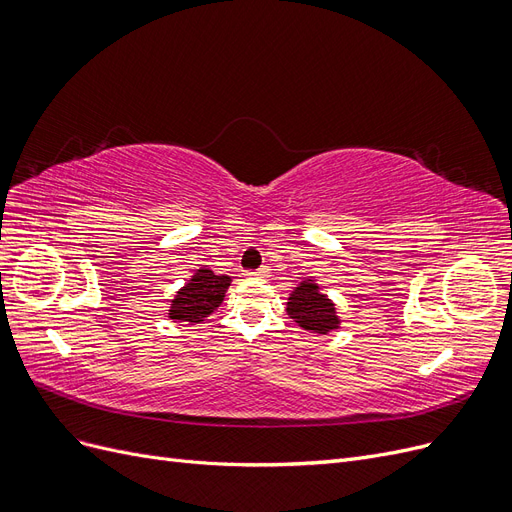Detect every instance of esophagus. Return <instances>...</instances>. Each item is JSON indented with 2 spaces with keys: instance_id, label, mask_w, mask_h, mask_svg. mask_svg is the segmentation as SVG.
<instances>
[{
  "instance_id": "obj_1",
  "label": "esophagus",
  "mask_w": 512,
  "mask_h": 512,
  "mask_svg": "<svg viewBox=\"0 0 512 512\" xmlns=\"http://www.w3.org/2000/svg\"><path fill=\"white\" fill-rule=\"evenodd\" d=\"M250 275H254V277H267V275H269V269L262 267V269H258V271H252Z\"/></svg>"
}]
</instances>
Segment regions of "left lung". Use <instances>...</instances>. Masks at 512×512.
<instances>
[{
    "mask_svg": "<svg viewBox=\"0 0 512 512\" xmlns=\"http://www.w3.org/2000/svg\"><path fill=\"white\" fill-rule=\"evenodd\" d=\"M288 318L307 333L327 335L342 327L337 307L329 294H324L314 277H303L286 299Z\"/></svg>",
    "mask_w": 512,
    "mask_h": 512,
    "instance_id": "8db88e82",
    "label": "left lung"
}]
</instances>
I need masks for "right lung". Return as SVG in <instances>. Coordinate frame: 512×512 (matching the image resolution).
Wrapping results in <instances>:
<instances>
[{
  "instance_id": "1",
  "label": "right lung",
  "mask_w": 512,
  "mask_h": 512,
  "mask_svg": "<svg viewBox=\"0 0 512 512\" xmlns=\"http://www.w3.org/2000/svg\"><path fill=\"white\" fill-rule=\"evenodd\" d=\"M232 277L215 275L209 267H200L177 292L168 307V320L205 322L226 297Z\"/></svg>"
}]
</instances>
